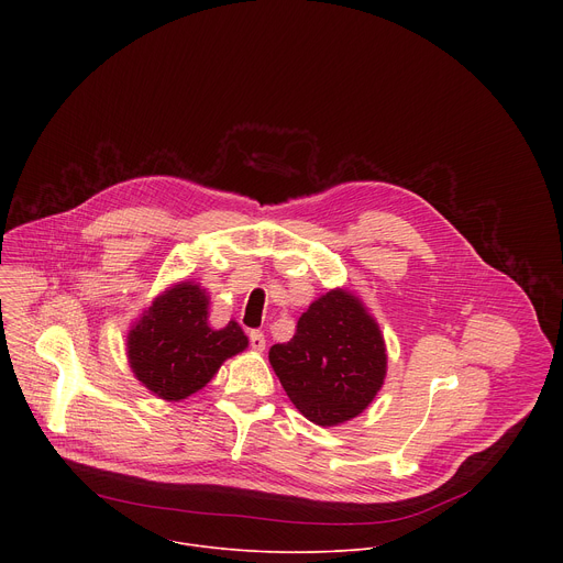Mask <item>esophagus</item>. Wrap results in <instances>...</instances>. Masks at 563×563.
Returning a JSON list of instances; mask_svg holds the SVG:
<instances>
[{
	"mask_svg": "<svg viewBox=\"0 0 563 563\" xmlns=\"http://www.w3.org/2000/svg\"><path fill=\"white\" fill-rule=\"evenodd\" d=\"M250 345H252V350H256V352H263V350H265V345H267V341H265V334H263V332H258V330L250 332Z\"/></svg>",
	"mask_w": 563,
	"mask_h": 563,
	"instance_id": "34e87169",
	"label": "esophagus"
}]
</instances>
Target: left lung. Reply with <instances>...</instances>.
Masks as SVG:
<instances>
[{
	"label": "left lung",
	"instance_id": "obj_1",
	"mask_svg": "<svg viewBox=\"0 0 563 563\" xmlns=\"http://www.w3.org/2000/svg\"><path fill=\"white\" fill-rule=\"evenodd\" d=\"M269 363L302 417L316 426H339L372 404L387 356L361 300L334 289L309 305L291 341L269 350Z\"/></svg>",
	"mask_w": 563,
	"mask_h": 563
}]
</instances>
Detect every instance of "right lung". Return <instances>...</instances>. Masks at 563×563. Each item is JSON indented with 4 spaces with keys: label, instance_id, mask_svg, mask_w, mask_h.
Wrapping results in <instances>:
<instances>
[{
    "label": "right lung",
    "instance_id": "add662e5",
    "mask_svg": "<svg viewBox=\"0 0 563 563\" xmlns=\"http://www.w3.org/2000/svg\"><path fill=\"white\" fill-rule=\"evenodd\" d=\"M207 296L180 283L155 298L129 334V363L144 387L165 400L202 389L224 358L243 352L247 336L229 320L222 330L207 323Z\"/></svg>",
    "mask_w": 563,
    "mask_h": 563
}]
</instances>
